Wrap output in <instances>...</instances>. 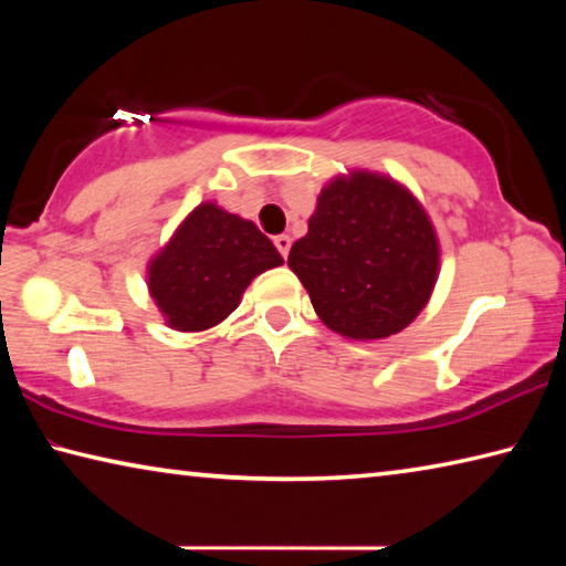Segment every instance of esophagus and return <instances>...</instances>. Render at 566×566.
Returning <instances> with one entry per match:
<instances>
[{"label": "esophagus", "instance_id": "esophagus-1", "mask_svg": "<svg viewBox=\"0 0 566 566\" xmlns=\"http://www.w3.org/2000/svg\"><path fill=\"white\" fill-rule=\"evenodd\" d=\"M274 247L276 249H280V254L284 256V260H286V256H290V247H292V239L290 237H286V234H280V237H274Z\"/></svg>", "mask_w": 566, "mask_h": 566}]
</instances>
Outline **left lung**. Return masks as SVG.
Returning a JSON list of instances; mask_svg holds the SVG:
<instances>
[{
	"mask_svg": "<svg viewBox=\"0 0 566 566\" xmlns=\"http://www.w3.org/2000/svg\"><path fill=\"white\" fill-rule=\"evenodd\" d=\"M286 264L319 319L352 339H385L417 317L437 282L434 229L387 177L354 171L322 191Z\"/></svg>",
	"mask_w": 566,
	"mask_h": 566,
	"instance_id": "1",
	"label": "left lung"
}]
</instances>
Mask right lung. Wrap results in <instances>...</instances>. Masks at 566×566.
Wrapping results in <instances>:
<instances>
[{
  "label": "right lung",
  "instance_id": "add662e5",
  "mask_svg": "<svg viewBox=\"0 0 566 566\" xmlns=\"http://www.w3.org/2000/svg\"><path fill=\"white\" fill-rule=\"evenodd\" d=\"M280 264V252L252 222L199 205L149 264V292L169 327L199 332L232 314L247 284Z\"/></svg>",
  "mask_w": 566,
  "mask_h": 566
}]
</instances>
